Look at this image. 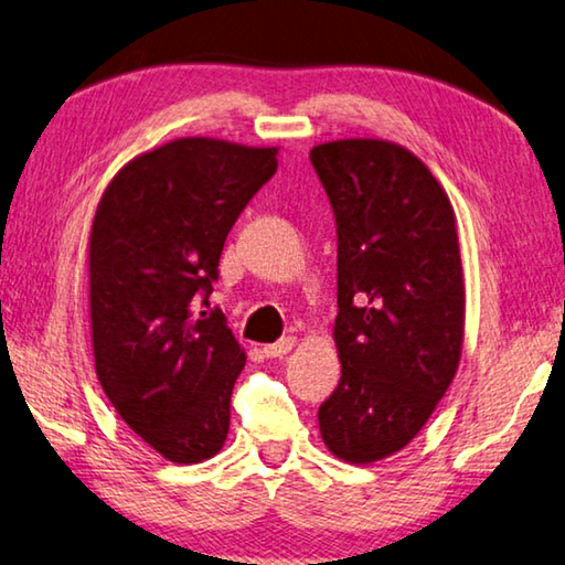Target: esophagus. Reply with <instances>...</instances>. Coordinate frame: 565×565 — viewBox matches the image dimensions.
I'll use <instances>...</instances> for the list:
<instances>
[{"mask_svg": "<svg viewBox=\"0 0 565 565\" xmlns=\"http://www.w3.org/2000/svg\"><path fill=\"white\" fill-rule=\"evenodd\" d=\"M292 348H295V338H282L273 344H265L263 354L265 358H285V354H288Z\"/></svg>", "mask_w": 565, "mask_h": 565, "instance_id": "esophagus-1", "label": "esophagus"}]
</instances>
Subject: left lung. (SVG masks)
Wrapping results in <instances>:
<instances>
[{
    "instance_id": "left-lung-1",
    "label": "left lung",
    "mask_w": 565,
    "mask_h": 565,
    "mask_svg": "<svg viewBox=\"0 0 565 565\" xmlns=\"http://www.w3.org/2000/svg\"><path fill=\"white\" fill-rule=\"evenodd\" d=\"M338 221V390L318 412L324 447L372 463L407 447L459 370L467 292L457 215L409 148L384 138L315 146Z\"/></svg>"
}]
</instances>
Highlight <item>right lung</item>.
<instances>
[{
    "instance_id": "right-lung-1",
    "label": "right lung",
    "mask_w": 565,
    "mask_h": 565,
    "mask_svg": "<svg viewBox=\"0 0 565 565\" xmlns=\"http://www.w3.org/2000/svg\"><path fill=\"white\" fill-rule=\"evenodd\" d=\"M277 171V146L173 138L131 158L96 205L88 318L98 382L173 463L223 449L245 350L207 305L225 237Z\"/></svg>"
}]
</instances>
